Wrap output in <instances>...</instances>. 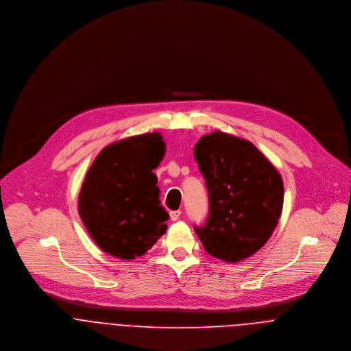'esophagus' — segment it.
I'll return each mask as SVG.
<instances>
[{
  "label": "esophagus",
  "mask_w": 351,
  "mask_h": 351,
  "mask_svg": "<svg viewBox=\"0 0 351 351\" xmlns=\"http://www.w3.org/2000/svg\"><path fill=\"white\" fill-rule=\"evenodd\" d=\"M180 216H181V210H180V209H177V210H171V212H170V219H171L173 221L178 220V219H180Z\"/></svg>",
  "instance_id": "1"
}]
</instances>
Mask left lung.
<instances>
[{"instance_id":"8db88e82","label":"left lung","mask_w":351,"mask_h":351,"mask_svg":"<svg viewBox=\"0 0 351 351\" xmlns=\"http://www.w3.org/2000/svg\"><path fill=\"white\" fill-rule=\"evenodd\" d=\"M209 196V216L195 227L205 251L239 262L259 250L281 217L284 184L277 169L251 142L215 131L195 146Z\"/></svg>"}]
</instances>
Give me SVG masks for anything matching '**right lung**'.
Listing matches in <instances>:
<instances>
[{
    "instance_id": "1",
    "label": "right lung",
    "mask_w": 351,
    "mask_h": 351,
    "mask_svg": "<svg viewBox=\"0 0 351 351\" xmlns=\"http://www.w3.org/2000/svg\"><path fill=\"white\" fill-rule=\"evenodd\" d=\"M165 151L162 135L149 132L114 142L96 156L80 192L78 212L101 250L135 259L166 232L169 213L152 173Z\"/></svg>"
}]
</instances>
